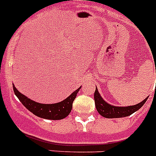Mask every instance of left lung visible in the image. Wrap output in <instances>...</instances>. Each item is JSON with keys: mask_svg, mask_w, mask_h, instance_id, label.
<instances>
[{"mask_svg": "<svg viewBox=\"0 0 156 156\" xmlns=\"http://www.w3.org/2000/svg\"><path fill=\"white\" fill-rule=\"evenodd\" d=\"M94 101L96 109L98 112L101 115L105 118L108 119H113V118H122L126 117L133 114V112H137L143 106V105L146 102L148 97L141 101V102L136 104L134 105L130 106H115L108 104L107 101L102 98L99 94L98 90L96 87V90L94 92Z\"/></svg>", "mask_w": 156, "mask_h": 156, "instance_id": "1", "label": "left lung"}]
</instances>
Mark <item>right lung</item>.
Instances as JSON below:
<instances>
[{"label":"right lung","mask_w":156,"mask_h":156,"mask_svg":"<svg viewBox=\"0 0 156 156\" xmlns=\"http://www.w3.org/2000/svg\"><path fill=\"white\" fill-rule=\"evenodd\" d=\"M81 87L73 91L68 98L60 102L55 104H41L28 98L26 95L19 91L13 85V90L15 94L17 96L22 104L32 113L43 119H51V120H59L68 116L73 108V102L76 97Z\"/></svg>","instance_id":"1"}]
</instances>
